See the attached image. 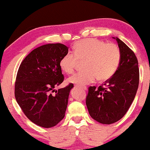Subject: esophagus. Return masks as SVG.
I'll return each mask as SVG.
<instances>
[{
	"label": "esophagus",
	"mask_w": 150,
	"mask_h": 150,
	"mask_svg": "<svg viewBox=\"0 0 150 150\" xmlns=\"http://www.w3.org/2000/svg\"><path fill=\"white\" fill-rule=\"evenodd\" d=\"M76 87H79V88H80L81 89H82V90H85V91H86L87 89V87H85V86H76Z\"/></svg>",
	"instance_id": "esophagus-1"
}]
</instances>
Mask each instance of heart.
Listing matches in <instances>:
<instances>
[{"label":"heart","instance_id":"heart-1","mask_svg":"<svg viewBox=\"0 0 150 150\" xmlns=\"http://www.w3.org/2000/svg\"><path fill=\"white\" fill-rule=\"evenodd\" d=\"M74 54L68 53L61 58L59 65L66 74L73 73L79 61H85V71L77 73L68 78L70 83L83 86L97 79L105 81L114 75L119 66L120 51L113 43L106 44L97 39H85L73 45Z\"/></svg>","mask_w":150,"mask_h":150}]
</instances>
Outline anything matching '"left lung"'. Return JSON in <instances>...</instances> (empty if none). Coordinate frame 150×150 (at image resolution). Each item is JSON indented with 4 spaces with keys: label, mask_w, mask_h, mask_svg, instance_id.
I'll return each instance as SVG.
<instances>
[{
    "label": "left lung",
    "mask_w": 150,
    "mask_h": 150,
    "mask_svg": "<svg viewBox=\"0 0 150 150\" xmlns=\"http://www.w3.org/2000/svg\"><path fill=\"white\" fill-rule=\"evenodd\" d=\"M120 61L118 69L105 87H89L86 105L93 119L111 124L121 119L134 100L139 85L138 61L133 51L118 37Z\"/></svg>",
    "instance_id": "1"
}]
</instances>
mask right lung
<instances>
[{
    "label": "right lung",
    "mask_w": 150,
    "mask_h": 150,
    "mask_svg": "<svg viewBox=\"0 0 150 150\" xmlns=\"http://www.w3.org/2000/svg\"><path fill=\"white\" fill-rule=\"evenodd\" d=\"M68 53L64 44L39 46L26 56L17 74L15 97L31 121L43 128H51L64 118L73 85L55 90L64 80L59 63ZM56 94L53 96L52 92Z\"/></svg>",
    "instance_id": "obj_1"
}]
</instances>
